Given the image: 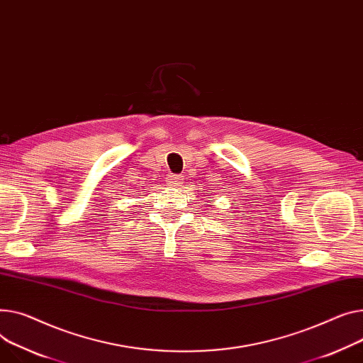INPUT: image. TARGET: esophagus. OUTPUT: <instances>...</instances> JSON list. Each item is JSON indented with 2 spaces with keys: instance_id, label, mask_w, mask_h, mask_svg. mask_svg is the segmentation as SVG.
Instances as JSON below:
<instances>
[{
  "instance_id": "1",
  "label": "esophagus",
  "mask_w": 363,
  "mask_h": 363,
  "mask_svg": "<svg viewBox=\"0 0 363 363\" xmlns=\"http://www.w3.org/2000/svg\"><path fill=\"white\" fill-rule=\"evenodd\" d=\"M166 182H167V185L178 188V186H181V184H182V177H181V175H169V177L166 178Z\"/></svg>"
}]
</instances>
